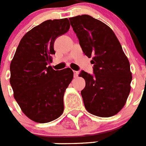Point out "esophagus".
I'll use <instances>...</instances> for the list:
<instances>
[{"label": "esophagus", "mask_w": 146, "mask_h": 146, "mask_svg": "<svg viewBox=\"0 0 146 146\" xmlns=\"http://www.w3.org/2000/svg\"><path fill=\"white\" fill-rule=\"evenodd\" d=\"M73 72H74V77H75V78H77V77H78L79 72H77V71H73Z\"/></svg>", "instance_id": "1"}]
</instances>
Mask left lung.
<instances>
[{
	"label": "left lung",
	"instance_id": "obj_1",
	"mask_svg": "<svg viewBox=\"0 0 146 146\" xmlns=\"http://www.w3.org/2000/svg\"><path fill=\"white\" fill-rule=\"evenodd\" d=\"M73 31L85 55L92 58L94 75L82 71L86 80L81 91L87 111L108 118L116 115L126 104L132 77L128 58L113 30L89 15L71 17Z\"/></svg>",
	"mask_w": 146,
	"mask_h": 146
}]
</instances>
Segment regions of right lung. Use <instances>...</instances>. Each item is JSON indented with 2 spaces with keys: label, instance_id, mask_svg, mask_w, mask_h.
Here are the masks:
<instances>
[{
  "label": "right lung",
  "instance_id": "obj_1",
  "mask_svg": "<svg viewBox=\"0 0 146 146\" xmlns=\"http://www.w3.org/2000/svg\"><path fill=\"white\" fill-rule=\"evenodd\" d=\"M70 28L67 18L48 20L27 32L10 64V84L22 111L37 123H48L64 112V95L73 79L70 68L54 70L47 66L55 53L58 36Z\"/></svg>",
  "mask_w": 146,
  "mask_h": 146
}]
</instances>
